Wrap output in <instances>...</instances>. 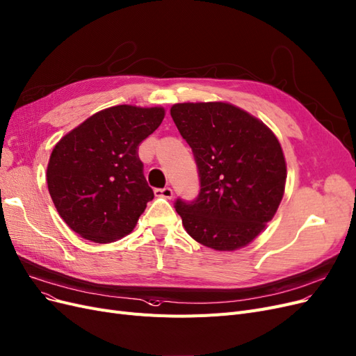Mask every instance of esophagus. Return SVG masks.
<instances>
[{"label": "esophagus", "instance_id": "esophagus-1", "mask_svg": "<svg viewBox=\"0 0 356 356\" xmlns=\"http://www.w3.org/2000/svg\"><path fill=\"white\" fill-rule=\"evenodd\" d=\"M154 194L157 197H163V199H170L174 195V191L170 187H163V188H156Z\"/></svg>", "mask_w": 356, "mask_h": 356}]
</instances>
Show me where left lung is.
I'll return each instance as SVG.
<instances>
[{"label":"left lung","mask_w":356,"mask_h":356,"mask_svg":"<svg viewBox=\"0 0 356 356\" xmlns=\"http://www.w3.org/2000/svg\"><path fill=\"white\" fill-rule=\"evenodd\" d=\"M191 147L200 191L175 200L182 225L195 240L220 252L254 240L283 199L286 161L273 131L228 103H181L170 108Z\"/></svg>","instance_id":"obj_1"}]
</instances>
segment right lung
Returning <instances> with one entry per match:
<instances>
[{"label": "right lung", "mask_w": 356, "mask_h": 356, "mask_svg": "<svg viewBox=\"0 0 356 356\" xmlns=\"http://www.w3.org/2000/svg\"><path fill=\"white\" fill-rule=\"evenodd\" d=\"M163 118L162 107L115 106L92 115L56 144L47 168L48 191L76 234L110 243L136 227L154 197L138 147Z\"/></svg>", "instance_id": "add662e5"}]
</instances>
